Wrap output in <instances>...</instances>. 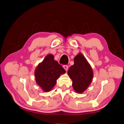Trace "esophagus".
Instances as JSON below:
<instances>
[{"instance_id": "34e87169", "label": "esophagus", "mask_w": 124, "mask_h": 124, "mask_svg": "<svg viewBox=\"0 0 124 124\" xmlns=\"http://www.w3.org/2000/svg\"><path fill=\"white\" fill-rule=\"evenodd\" d=\"M63 68L64 69H65L66 71L68 70V66L67 65H63Z\"/></svg>"}]
</instances>
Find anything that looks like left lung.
I'll return each mask as SVG.
<instances>
[{
	"label": "left lung",
	"mask_w": 124,
	"mask_h": 124,
	"mask_svg": "<svg viewBox=\"0 0 124 124\" xmlns=\"http://www.w3.org/2000/svg\"><path fill=\"white\" fill-rule=\"evenodd\" d=\"M68 74L72 79V86L78 93H82L90 85L93 77V69L84 56L79 53L74 59V64Z\"/></svg>",
	"instance_id": "obj_1"
}]
</instances>
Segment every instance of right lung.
Listing matches in <instances>:
<instances>
[{
  "mask_svg": "<svg viewBox=\"0 0 124 124\" xmlns=\"http://www.w3.org/2000/svg\"><path fill=\"white\" fill-rule=\"evenodd\" d=\"M65 73V70L62 66L54 60V56L49 54L35 69V79L43 91H49L56 84L60 74Z\"/></svg>",
  "mask_w": 124,
  "mask_h": 124,
  "instance_id": "add662e5",
  "label": "right lung"
}]
</instances>
